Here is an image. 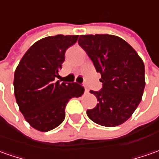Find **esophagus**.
<instances>
[{"instance_id": "34e87169", "label": "esophagus", "mask_w": 159, "mask_h": 159, "mask_svg": "<svg viewBox=\"0 0 159 159\" xmlns=\"http://www.w3.org/2000/svg\"><path fill=\"white\" fill-rule=\"evenodd\" d=\"M84 90H85V93H89V89L88 87H84Z\"/></svg>"}]
</instances>
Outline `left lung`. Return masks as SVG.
Wrapping results in <instances>:
<instances>
[{
	"instance_id": "left-lung-1",
	"label": "left lung",
	"mask_w": 159,
	"mask_h": 159,
	"mask_svg": "<svg viewBox=\"0 0 159 159\" xmlns=\"http://www.w3.org/2000/svg\"><path fill=\"white\" fill-rule=\"evenodd\" d=\"M78 43L102 76V89L89 91L98 102L94 109L87 110V115L102 126L124 124L142 100L145 86L143 60L129 43L116 35L82 34Z\"/></svg>"
}]
</instances>
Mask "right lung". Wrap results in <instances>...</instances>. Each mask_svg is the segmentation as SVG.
Segmentation results:
<instances>
[{
	"label": "right lung",
	"instance_id": "right-lung-1",
	"mask_svg": "<svg viewBox=\"0 0 159 159\" xmlns=\"http://www.w3.org/2000/svg\"><path fill=\"white\" fill-rule=\"evenodd\" d=\"M79 35L44 37L34 43L20 59L14 76L15 97L30 126L40 131L57 128L65 118V107L79 98L84 88L76 83L56 81L65 60V51Z\"/></svg>",
	"mask_w": 159,
	"mask_h": 159
}]
</instances>
